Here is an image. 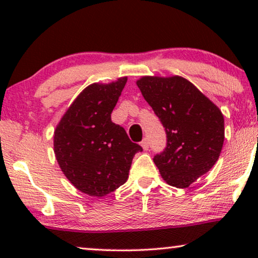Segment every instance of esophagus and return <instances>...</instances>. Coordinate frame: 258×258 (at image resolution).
I'll return each instance as SVG.
<instances>
[{"label":"esophagus","mask_w":258,"mask_h":258,"mask_svg":"<svg viewBox=\"0 0 258 258\" xmlns=\"http://www.w3.org/2000/svg\"><path fill=\"white\" fill-rule=\"evenodd\" d=\"M141 146H142V148L144 150H148L149 149V142H148L147 139H143L142 142H141Z\"/></svg>","instance_id":"1"}]
</instances>
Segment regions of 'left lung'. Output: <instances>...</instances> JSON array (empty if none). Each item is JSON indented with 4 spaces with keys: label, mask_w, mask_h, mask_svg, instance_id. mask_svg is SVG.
<instances>
[{
    "label": "left lung",
    "mask_w": 258,
    "mask_h": 258,
    "mask_svg": "<svg viewBox=\"0 0 258 258\" xmlns=\"http://www.w3.org/2000/svg\"><path fill=\"white\" fill-rule=\"evenodd\" d=\"M136 84L167 134V147L154 157L155 164L168 184L188 188L220 157L223 114L181 76H143Z\"/></svg>",
    "instance_id": "8db88e82"
}]
</instances>
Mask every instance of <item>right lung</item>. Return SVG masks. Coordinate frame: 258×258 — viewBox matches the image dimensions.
Segmentation results:
<instances>
[{
  "label": "right lung",
  "instance_id": "1",
  "mask_svg": "<svg viewBox=\"0 0 258 258\" xmlns=\"http://www.w3.org/2000/svg\"><path fill=\"white\" fill-rule=\"evenodd\" d=\"M126 83L88 86L63 115L54 134V151L70 183L89 196L103 197L124 184L133 158L142 147L111 121Z\"/></svg>",
  "mask_w": 258,
  "mask_h": 258
}]
</instances>
